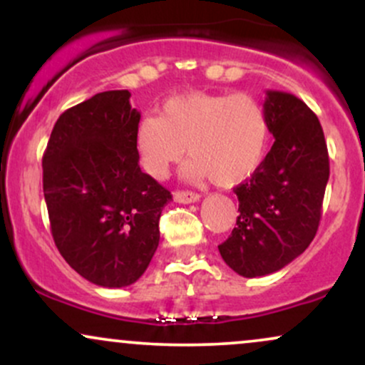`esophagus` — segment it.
<instances>
[{"instance_id":"esophagus-1","label":"esophagus","mask_w":365,"mask_h":365,"mask_svg":"<svg viewBox=\"0 0 365 365\" xmlns=\"http://www.w3.org/2000/svg\"><path fill=\"white\" fill-rule=\"evenodd\" d=\"M173 199L175 202H180V204H192V202H197V200L200 199V195L195 194V192L178 190L173 194Z\"/></svg>"}]
</instances>
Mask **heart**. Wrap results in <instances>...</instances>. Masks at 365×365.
I'll return each mask as SVG.
<instances>
[{
    "instance_id": "1",
    "label": "heart",
    "mask_w": 365,
    "mask_h": 365,
    "mask_svg": "<svg viewBox=\"0 0 365 365\" xmlns=\"http://www.w3.org/2000/svg\"><path fill=\"white\" fill-rule=\"evenodd\" d=\"M269 140L266 110L254 96L188 92L170 98L159 116H145L133 132V150L142 171L168 177L185 154L187 178L220 187L244 182L261 165Z\"/></svg>"
}]
</instances>
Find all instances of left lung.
<instances>
[{
    "label": "left lung",
    "mask_w": 365,
    "mask_h": 365,
    "mask_svg": "<svg viewBox=\"0 0 365 365\" xmlns=\"http://www.w3.org/2000/svg\"><path fill=\"white\" fill-rule=\"evenodd\" d=\"M264 110L274 144L252 177L233 188L237 228L217 245L245 278L276 273L314 240L329 178V158L317 116L293 94L267 91Z\"/></svg>",
    "instance_id": "1"
}]
</instances>
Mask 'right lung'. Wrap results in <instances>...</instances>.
<instances>
[{"mask_svg": "<svg viewBox=\"0 0 365 365\" xmlns=\"http://www.w3.org/2000/svg\"><path fill=\"white\" fill-rule=\"evenodd\" d=\"M128 91H106L66 110L43 158L51 233L70 267L104 288L135 283L159 245L171 194L142 173Z\"/></svg>", "mask_w": 365, "mask_h": 365, "instance_id": "obj_1", "label": "right lung"}]
</instances>
